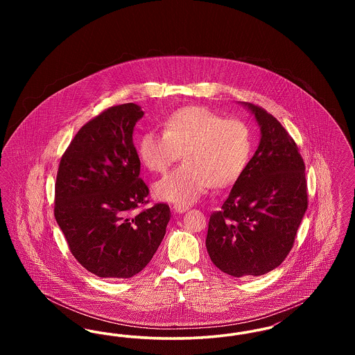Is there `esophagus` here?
Segmentation results:
<instances>
[{"label": "esophagus", "mask_w": 355, "mask_h": 355, "mask_svg": "<svg viewBox=\"0 0 355 355\" xmlns=\"http://www.w3.org/2000/svg\"><path fill=\"white\" fill-rule=\"evenodd\" d=\"M173 209L175 213H185L189 210V206L187 205H174Z\"/></svg>", "instance_id": "esophagus-1"}]
</instances>
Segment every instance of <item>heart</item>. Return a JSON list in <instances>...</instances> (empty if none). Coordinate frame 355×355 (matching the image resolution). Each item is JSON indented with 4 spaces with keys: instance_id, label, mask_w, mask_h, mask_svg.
Segmentation results:
<instances>
[{
    "instance_id": "obj_1",
    "label": "heart",
    "mask_w": 355,
    "mask_h": 355,
    "mask_svg": "<svg viewBox=\"0 0 355 355\" xmlns=\"http://www.w3.org/2000/svg\"><path fill=\"white\" fill-rule=\"evenodd\" d=\"M164 133L146 130L138 141V155L153 173H165L180 159L185 164L155 182L157 200L175 205L197 201L210 186L233 185L252 153L249 126L238 119H223L203 106L173 112L162 123Z\"/></svg>"
}]
</instances>
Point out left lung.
Returning a JSON list of instances; mask_svg holds the SVG:
<instances>
[{
    "instance_id": "1",
    "label": "left lung",
    "mask_w": 355,
    "mask_h": 355,
    "mask_svg": "<svg viewBox=\"0 0 355 355\" xmlns=\"http://www.w3.org/2000/svg\"><path fill=\"white\" fill-rule=\"evenodd\" d=\"M261 141L220 210L210 216L206 249L233 277L263 275L290 253L307 209L304 162L294 139L265 109L243 102Z\"/></svg>"
}]
</instances>
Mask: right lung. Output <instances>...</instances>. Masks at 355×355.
Instances as JSON below:
<instances>
[{"label":"right lung","instance_id":"1","mask_svg":"<svg viewBox=\"0 0 355 355\" xmlns=\"http://www.w3.org/2000/svg\"><path fill=\"white\" fill-rule=\"evenodd\" d=\"M142 116L132 102L103 110L74 135L57 171L55 220L74 258L101 278L138 274L150 262L169 223L166 203L133 214L149 202L133 144Z\"/></svg>","mask_w":355,"mask_h":355}]
</instances>
